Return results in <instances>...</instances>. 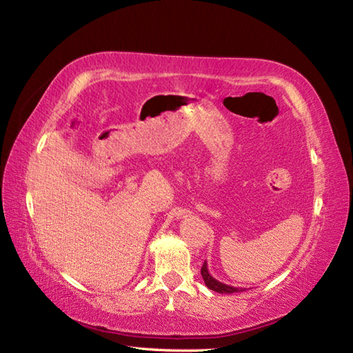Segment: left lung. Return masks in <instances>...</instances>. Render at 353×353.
Returning a JSON list of instances; mask_svg holds the SVG:
<instances>
[{
    "label": "left lung",
    "mask_w": 353,
    "mask_h": 353,
    "mask_svg": "<svg viewBox=\"0 0 353 353\" xmlns=\"http://www.w3.org/2000/svg\"><path fill=\"white\" fill-rule=\"evenodd\" d=\"M200 274H202L203 277V281L206 288H210L211 291H216L219 294H234V292H243L246 291V288H234V286H230V285H225V283L219 281L212 277V275L210 274L208 271V266H206V261L202 266V271H200Z\"/></svg>",
    "instance_id": "8db88e82"
}]
</instances>
